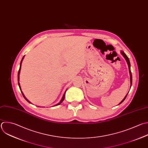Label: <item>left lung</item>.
I'll use <instances>...</instances> for the list:
<instances>
[{
    "mask_svg": "<svg viewBox=\"0 0 148 148\" xmlns=\"http://www.w3.org/2000/svg\"><path fill=\"white\" fill-rule=\"evenodd\" d=\"M121 54L123 55V56L124 57V58L125 59V60H126V61H127V64H128V65L129 72H130V83H131V84H132V74H131V69H130V62L129 59H128V57L126 56V54H125L123 51H121ZM127 94H128V93H127ZM127 94L125 95V97H124V99L121 101V102H120L119 104L121 103L124 101V99H125V98L127 97Z\"/></svg>",
    "mask_w": 148,
    "mask_h": 148,
    "instance_id": "8db88e82",
    "label": "left lung"
}]
</instances>
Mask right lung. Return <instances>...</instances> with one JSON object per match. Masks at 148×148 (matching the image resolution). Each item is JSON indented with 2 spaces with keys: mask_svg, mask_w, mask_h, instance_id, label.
Wrapping results in <instances>:
<instances>
[{
  "mask_svg": "<svg viewBox=\"0 0 148 148\" xmlns=\"http://www.w3.org/2000/svg\"><path fill=\"white\" fill-rule=\"evenodd\" d=\"M24 56L23 57V58H22V60H21V62H20V69H19V71H18V86H19V87H20V90H21V87H20V83H19V76H20V70H21V64H22V62H23V59H24ZM66 90L65 91V93H64V95H63V97H62V99H61V100L60 101V102L58 103H57V105H56L55 106H57V105H60V103H61V102L64 100V98H65V92H66ZM21 92H22V94H23V97H24V98L28 102H29V103H31L25 97V96H24V95L23 94V92L21 91Z\"/></svg>",
  "mask_w": 148,
  "mask_h": 148,
  "instance_id": "right-lung-1",
  "label": "right lung"
}]
</instances>
